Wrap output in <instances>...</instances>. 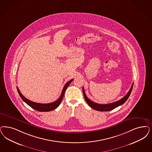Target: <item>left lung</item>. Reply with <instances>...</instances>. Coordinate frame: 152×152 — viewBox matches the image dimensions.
<instances>
[{"mask_svg": "<svg viewBox=\"0 0 152 152\" xmlns=\"http://www.w3.org/2000/svg\"><path fill=\"white\" fill-rule=\"evenodd\" d=\"M133 84L134 83H132L130 90L128 91L127 94L124 97H123L122 99H121L120 100H119L118 101H116L115 102L109 103V104H98V103H95L94 102L89 99L85 94L84 88H83V91L85 99L91 108H92L95 110H98V111H110V110L115 109L121 105L123 104L124 103H125L126 101L128 99L130 95L131 94V91H132V89L133 88Z\"/></svg>", "mask_w": 152, "mask_h": 152, "instance_id": "8db88e82", "label": "left lung"}]
</instances>
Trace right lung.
<instances>
[{
  "mask_svg": "<svg viewBox=\"0 0 152 152\" xmlns=\"http://www.w3.org/2000/svg\"><path fill=\"white\" fill-rule=\"evenodd\" d=\"M73 79L69 81H68L66 84H65V85L63 87L61 95V96H60V97L56 101H55L54 102L47 103V104L37 103H35V102L31 101L30 100L27 99L23 95L21 94L20 90L18 88V87H17V89L18 93L20 95L21 99L23 100L27 104H28L30 107H31L32 108H33V109H34L36 110H37V111H39V112H49V111H51V110H55L61 104V103L62 100V99H63V96L67 88L69 85L71 84V83L73 81Z\"/></svg>",
  "mask_w": 152,
  "mask_h": 152,
  "instance_id": "1",
  "label": "right lung"
}]
</instances>
